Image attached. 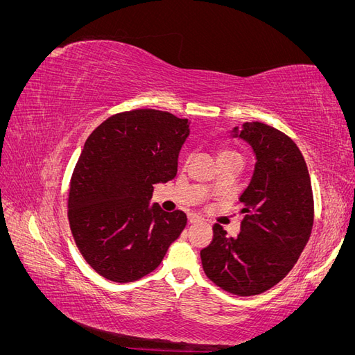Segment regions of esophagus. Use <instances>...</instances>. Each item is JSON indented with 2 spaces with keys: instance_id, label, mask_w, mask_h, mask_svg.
Listing matches in <instances>:
<instances>
[{
  "instance_id": "obj_1",
  "label": "esophagus",
  "mask_w": 355,
  "mask_h": 355,
  "mask_svg": "<svg viewBox=\"0 0 355 355\" xmlns=\"http://www.w3.org/2000/svg\"><path fill=\"white\" fill-rule=\"evenodd\" d=\"M188 220H189L191 223H196V222H200L201 218L198 216V214H196V213H189V214H188Z\"/></svg>"
}]
</instances>
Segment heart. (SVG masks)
Listing matches in <instances>:
<instances>
[{
    "instance_id": "1",
    "label": "heart",
    "mask_w": 355,
    "mask_h": 355,
    "mask_svg": "<svg viewBox=\"0 0 355 355\" xmlns=\"http://www.w3.org/2000/svg\"><path fill=\"white\" fill-rule=\"evenodd\" d=\"M225 153H231V151H225ZM225 153H222V154H225Z\"/></svg>"
}]
</instances>
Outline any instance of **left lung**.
I'll return each instance as SVG.
<instances>
[{
	"label": "left lung",
	"mask_w": 355,
	"mask_h": 355,
	"mask_svg": "<svg viewBox=\"0 0 355 355\" xmlns=\"http://www.w3.org/2000/svg\"><path fill=\"white\" fill-rule=\"evenodd\" d=\"M256 155L249 187L240 197L241 231L228 237L219 223L200 252L202 270L227 292L253 296L290 272L304 252L314 223V197L302 153L277 128L254 121L235 127Z\"/></svg>",
	"instance_id": "left-lung-1"
}]
</instances>
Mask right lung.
<instances>
[{"label":"right lung","instance_id":"add662e5","mask_svg":"<svg viewBox=\"0 0 355 355\" xmlns=\"http://www.w3.org/2000/svg\"><path fill=\"white\" fill-rule=\"evenodd\" d=\"M188 136L187 118L135 110L87 137L71 178L68 219L78 250L102 277L128 283L153 272L184 231V211L149 202L155 184L175 179Z\"/></svg>","mask_w":355,"mask_h":355}]
</instances>
